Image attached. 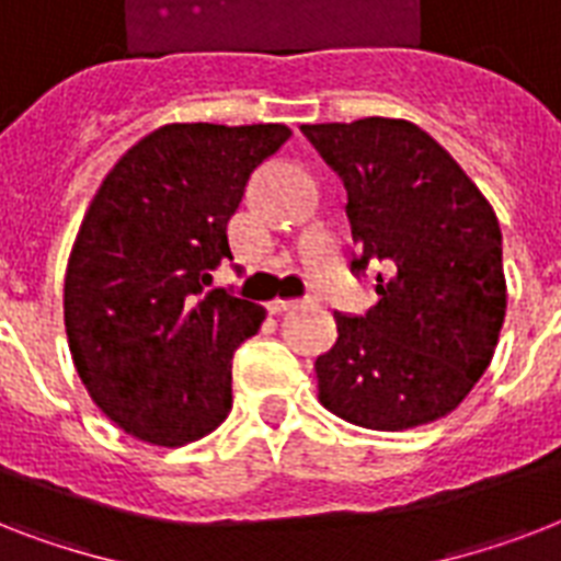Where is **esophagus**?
Segmentation results:
<instances>
[{
	"mask_svg": "<svg viewBox=\"0 0 561 561\" xmlns=\"http://www.w3.org/2000/svg\"><path fill=\"white\" fill-rule=\"evenodd\" d=\"M297 306V299H273V302H267V311L271 314H285V311H294Z\"/></svg>",
	"mask_w": 561,
	"mask_h": 561,
	"instance_id": "obj_1",
	"label": "esophagus"
}]
</instances>
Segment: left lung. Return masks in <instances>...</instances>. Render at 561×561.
Segmentation results:
<instances>
[{"label": "left lung", "mask_w": 561, "mask_h": 561, "mask_svg": "<svg viewBox=\"0 0 561 561\" xmlns=\"http://www.w3.org/2000/svg\"><path fill=\"white\" fill-rule=\"evenodd\" d=\"M346 183L360 255L381 264L367 317L334 314L314 364L325 410L369 431L448 416L486 373L506 314L501 227L454 157L404 118L302 125Z\"/></svg>", "instance_id": "obj_1"}]
</instances>
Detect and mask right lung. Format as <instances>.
<instances>
[{
    "instance_id": "1",
    "label": "right lung",
    "mask_w": 561,
    "mask_h": 561,
    "mask_svg": "<svg viewBox=\"0 0 561 561\" xmlns=\"http://www.w3.org/2000/svg\"><path fill=\"white\" fill-rule=\"evenodd\" d=\"M285 125H162L113 165L83 215L64 279L78 378L127 436L180 448L232 408V355L262 306L211 285L227 224Z\"/></svg>"
}]
</instances>
